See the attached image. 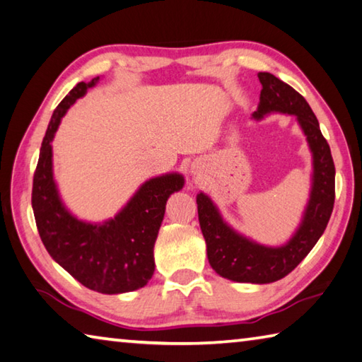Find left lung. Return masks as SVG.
<instances>
[{
	"label": "left lung",
	"instance_id": "1",
	"mask_svg": "<svg viewBox=\"0 0 362 362\" xmlns=\"http://www.w3.org/2000/svg\"><path fill=\"white\" fill-rule=\"evenodd\" d=\"M258 78L262 90L252 118L262 120L271 114L294 115L312 152V188L298 229L284 245H262L229 226L206 193L199 192L196 202L207 258L214 271L239 284L264 285L286 277L323 235L336 199V168L329 144L321 134L320 123L304 96L271 72H258Z\"/></svg>",
	"mask_w": 362,
	"mask_h": 362
}]
</instances>
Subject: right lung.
<instances>
[{"mask_svg":"<svg viewBox=\"0 0 362 362\" xmlns=\"http://www.w3.org/2000/svg\"><path fill=\"white\" fill-rule=\"evenodd\" d=\"M100 77L78 82L58 104L42 139L33 179L31 206L41 240L64 271L90 290L103 294L129 293L146 286L155 272L153 247L169 196L180 192L179 173L152 177L137 188L115 216L101 223L77 218L58 192L54 177V141L62 118Z\"/></svg>","mask_w":362,"mask_h":362,"instance_id":"obj_1","label":"right lung"}]
</instances>
